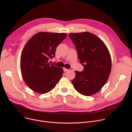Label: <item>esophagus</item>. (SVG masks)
Instances as JSON below:
<instances>
[{
    "label": "esophagus",
    "mask_w": 132,
    "mask_h": 132,
    "mask_svg": "<svg viewBox=\"0 0 132 132\" xmlns=\"http://www.w3.org/2000/svg\"><path fill=\"white\" fill-rule=\"evenodd\" d=\"M68 70H69L68 69H67V68H63L64 71H68Z\"/></svg>",
    "instance_id": "1"
}]
</instances>
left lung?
Wrapping results in <instances>:
<instances>
[{"label": "left lung", "instance_id": "left-lung-1", "mask_svg": "<svg viewBox=\"0 0 132 132\" xmlns=\"http://www.w3.org/2000/svg\"><path fill=\"white\" fill-rule=\"evenodd\" d=\"M69 36L84 67L82 71H75L73 86L82 95H94L105 85L110 74L112 64L109 51L104 42L91 33H70Z\"/></svg>", "mask_w": 132, "mask_h": 132}]
</instances>
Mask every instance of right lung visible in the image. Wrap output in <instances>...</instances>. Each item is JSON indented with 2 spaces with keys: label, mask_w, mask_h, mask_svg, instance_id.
Returning <instances> with one entry per match:
<instances>
[{
  "label": "right lung",
  "mask_w": 132,
  "mask_h": 132,
  "mask_svg": "<svg viewBox=\"0 0 132 132\" xmlns=\"http://www.w3.org/2000/svg\"><path fill=\"white\" fill-rule=\"evenodd\" d=\"M64 33L39 32L32 36L22 52L20 69L24 81L30 88L39 93H46L56 85L63 69L50 64L57 46L66 38Z\"/></svg>",
  "instance_id": "1"
}]
</instances>
